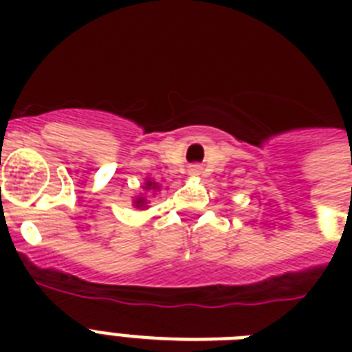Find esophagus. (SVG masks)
Returning a JSON list of instances; mask_svg holds the SVG:
<instances>
[{"mask_svg":"<svg viewBox=\"0 0 352 352\" xmlns=\"http://www.w3.org/2000/svg\"><path fill=\"white\" fill-rule=\"evenodd\" d=\"M197 170H199L197 166H193V168H192V173H197Z\"/></svg>","mask_w":352,"mask_h":352,"instance_id":"obj_1","label":"esophagus"}]
</instances>
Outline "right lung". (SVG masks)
Returning <instances> with one entry per match:
<instances>
[{"instance_id":"1","label":"right lung","mask_w":352,"mask_h":352,"mask_svg":"<svg viewBox=\"0 0 352 352\" xmlns=\"http://www.w3.org/2000/svg\"><path fill=\"white\" fill-rule=\"evenodd\" d=\"M157 188H159V186H157L155 182H151V181L146 182V190H157ZM142 203H144L142 199H140V201H137V206H138V204H142Z\"/></svg>"}]
</instances>
